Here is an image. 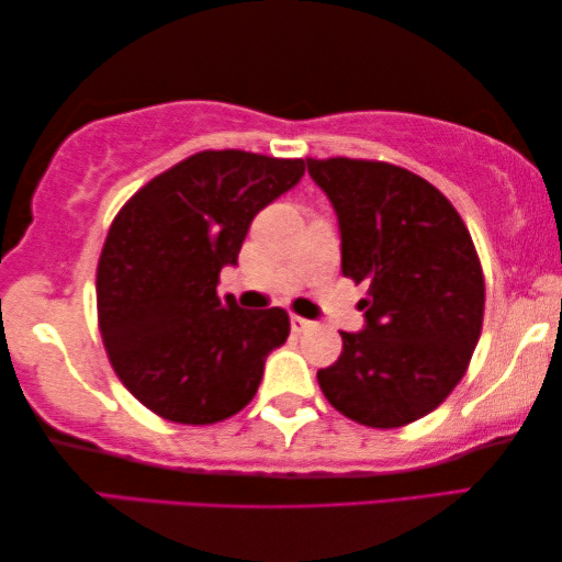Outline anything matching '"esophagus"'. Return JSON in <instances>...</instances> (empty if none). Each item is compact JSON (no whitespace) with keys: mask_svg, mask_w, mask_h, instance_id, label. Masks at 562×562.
Listing matches in <instances>:
<instances>
[{"mask_svg":"<svg viewBox=\"0 0 562 562\" xmlns=\"http://www.w3.org/2000/svg\"><path fill=\"white\" fill-rule=\"evenodd\" d=\"M308 326H311L308 318H304V316H296V314L291 316V331H293V334H301V331H306Z\"/></svg>","mask_w":562,"mask_h":562,"instance_id":"obj_1","label":"esophagus"}]
</instances>
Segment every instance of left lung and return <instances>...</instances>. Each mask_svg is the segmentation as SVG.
Masks as SVG:
<instances>
[{
    "label": "left lung",
    "instance_id": "obj_1",
    "mask_svg": "<svg viewBox=\"0 0 562 562\" xmlns=\"http://www.w3.org/2000/svg\"><path fill=\"white\" fill-rule=\"evenodd\" d=\"M306 166L339 215L341 273L369 286L364 331H341V357L318 369V386L359 425H412L450 396L477 347V248L454 205L409 170L341 155Z\"/></svg>",
    "mask_w": 562,
    "mask_h": 562
}]
</instances>
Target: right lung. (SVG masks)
I'll return each mask as SVG.
<instances>
[{
    "mask_svg": "<svg viewBox=\"0 0 562 562\" xmlns=\"http://www.w3.org/2000/svg\"><path fill=\"white\" fill-rule=\"evenodd\" d=\"M304 170V158L203 150L117 211L98 263V324L117 379L158 417L215 425L254 400L291 322L279 306L221 299V269L238 263L254 215Z\"/></svg>",
    "mask_w": 562,
    "mask_h": 562,
    "instance_id": "right-lung-1",
    "label": "right lung"
}]
</instances>
